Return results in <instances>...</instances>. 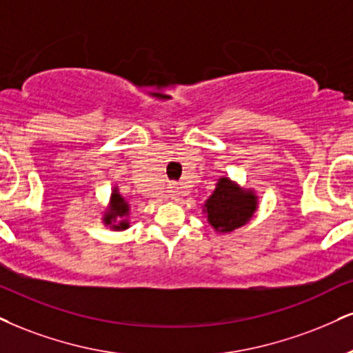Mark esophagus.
<instances>
[{"label": "esophagus", "mask_w": 353, "mask_h": 353, "mask_svg": "<svg viewBox=\"0 0 353 353\" xmlns=\"http://www.w3.org/2000/svg\"><path fill=\"white\" fill-rule=\"evenodd\" d=\"M171 192H172V195H179L181 194V188H177V185H172Z\"/></svg>", "instance_id": "obj_1"}]
</instances>
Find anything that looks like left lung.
Instances as JSON below:
<instances>
[{"label": "left lung", "mask_w": 353, "mask_h": 353, "mask_svg": "<svg viewBox=\"0 0 353 353\" xmlns=\"http://www.w3.org/2000/svg\"><path fill=\"white\" fill-rule=\"evenodd\" d=\"M258 209V195L253 189L241 188L239 182L222 176L215 190L203 202L202 214L217 233H230L253 219Z\"/></svg>", "instance_id": "1"}]
</instances>
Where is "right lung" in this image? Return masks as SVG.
<instances>
[{"label":"right lung","mask_w":353,"mask_h":353,"mask_svg":"<svg viewBox=\"0 0 353 353\" xmlns=\"http://www.w3.org/2000/svg\"><path fill=\"white\" fill-rule=\"evenodd\" d=\"M131 215V205L126 201L125 197L120 194L117 185L112 189V194H110L108 205L105 207L103 214H101V222H103L105 227H110V230L113 232H123L128 230L131 227L130 222Z\"/></svg>","instance_id":"right-lung-1"}]
</instances>
